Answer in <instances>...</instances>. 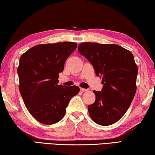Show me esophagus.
<instances>
[{
    "label": "esophagus",
    "mask_w": 155,
    "mask_h": 155,
    "mask_svg": "<svg viewBox=\"0 0 155 155\" xmlns=\"http://www.w3.org/2000/svg\"><path fill=\"white\" fill-rule=\"evenodd\" d=\"M80 89H81V91H83V92H86V91H89V89H87L81 88Z\"/></svg>",
    "instance_id": "esophagus-1"
}]
</instances>
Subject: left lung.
Segmentation results:
<instances>
[{"label":"left lung","instance_id":"8db88e82","mask_svg":"<svg viewBox=\"0 0 155 155\" xmlns=\"http://www.w3.org/2000/svg\"><path fill=\"white\" fill-rule=\"evenodd\" d=\"M78 51L102 78L103 88L94 91L95 101L88 106L90 117L100 125L114 124L130 106L136 92L137 66L129 51L118 45L82 43Z\"/></svg>","mask_w":155,"mask_h":155}]
</instances>
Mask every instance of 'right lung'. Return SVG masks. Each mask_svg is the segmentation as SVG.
<instances>
[{"instance_id": "right-lung-1", "label": "right lung", "mask_w": 155, "mask_h": 155, "mask_svg": "<svg viewBox=\"0 0 155 155\" xmlns=\"http://www.w3.org/2000/svg\"><path fill=\"white\" fill-rule=\"evenodd\" d=\"M77 47L72 42L38 45L19 58V91L28 110L41 123L60 121L70 99L79 92L77 86L58 85L59 73Z\"/></svg>"}]
</instances>
